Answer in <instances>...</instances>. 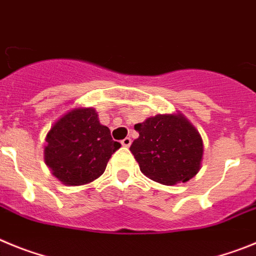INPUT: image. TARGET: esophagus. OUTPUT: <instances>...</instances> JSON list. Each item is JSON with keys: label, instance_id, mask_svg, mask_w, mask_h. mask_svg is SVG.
<instances>
[{"label": "esophagus", "instance_id": "esophagus-1", "mask_svg": "<svg viewBox=\"0 0 256 256\" xmlns=\"http://www.w3.org/2000/svg\"><path fill=\"white\" fill-rule=\"evenodd\" d=\"M121 144H122V146H126V148H128V146L131 145V139H130V138H125V139L121 142Z\"/></svg>", "mask_w": 256, "mask_h": 256}]
</instances>
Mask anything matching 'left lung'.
<instances>
[{"instance_id": "1", "label": "left lung", "mask_w": 256, "mask_h": 256, "mask_svg": "<svg viewBox=\"0 0 256 256\" xmlns=\"http://www.w3.org/2000/svg\"><path fill=\"white\" fill-rule=\"evenodd\" d=\"M139 138L130 146L140 171L163 185L186 182L198 174L202 142L181 114H156L135 125Z\"/></svg>"}]
</instances>
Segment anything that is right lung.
<instances>
[{"label": "right lung", "instance_id": "add662e5", "mask_svg": "<svg viewBox=\"0 0 256 256\" xmlns=\"http://www.w3.org/2000/svg\"><path fill=\"white\" fill-rule=\"evenodd\" d=\"M44 160L54 176L78 186L98 178L121 144L112 140L93 108H79L60 118L46 138Z\"/></svg>", "mask_w": 256, "mask_h": 256}]
</instances>
